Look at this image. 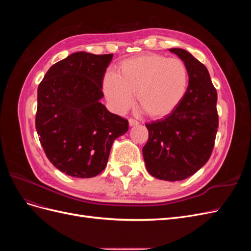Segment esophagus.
<instances>
[{
    "mask_svg": "<svg viewBox=\"0 0 251 251\" xmlns=\"http://www.w3.org/2000/svg\"><path fill=\"white\" fill-rule=\"evenodd\" d=\"M128 125H130V126H138L139 123L137 120H135L133 118H130L128 119Z\"/></svg>",
    "mask_w": 251,
    "mask_h": 251,
    "instance_id": "34e87169",
    "label": "esophagus"
}]
</instances>
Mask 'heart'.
I'll return each mask as SVG.
<instances>
[{"label": "heart", "instance_id": "b5f03b06", "mask_svg": "<svg viewBox=\"0 0 251 251\" xmlns=\"http://www.w3.org/2000/svg\"><path fill=\"white\" fill-rule=\"evenodd\" d=\"M188 72L182 60L160 54H143L121 62L116 74L107 73L102 91L112 110L124 113L136 103L151 118L169 116L183 100Z\"/></svg>", "mask_w": 251, "mask_h": 251}]
</instances>
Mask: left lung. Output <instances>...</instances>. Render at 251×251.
I'll list each match as a JSON object with an SVG mask.
<instances>
[{
	"mask_svg": "<svg viewBox=\"0 0 251 251\" xmlns=\"http://www.w3.org/2000/svg\"><path fill=\"white\" fill-rule=\"evenodd\" d=\"M186 66L188 86L183 100L169 116L147 124L142 149L148 172L165 181L191 177L207 162L218 131L217 91L208 70L188 51L172 48Z\"/></svg>",
	"mask_w": 251,
	"mask_h": 251,
	"instance_id": "1",
	"label": "left lung"
}]
</instances>
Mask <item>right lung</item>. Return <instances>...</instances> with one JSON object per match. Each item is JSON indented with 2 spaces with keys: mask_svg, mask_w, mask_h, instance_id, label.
I'll return each mask as SVG.
<instances>
[{
  "mask_svg": "<svg viewBox=\"0 0 251 251\" xmlns=\"http://www.w3.org/2000/svg\"><path fill=\"white\" fill-rule=\"evenodd\" d=\"M113 54L75 52L50 67L37 89L35 127L57 170L75 178L100 174L112 144L128 130L126 119L100 102Z\"/></svg>",
  "mask_w": 251,
  "mask_h": 251,
  "instance_id": "add662e5",
  "label": "right lung"
}]
</instances>
